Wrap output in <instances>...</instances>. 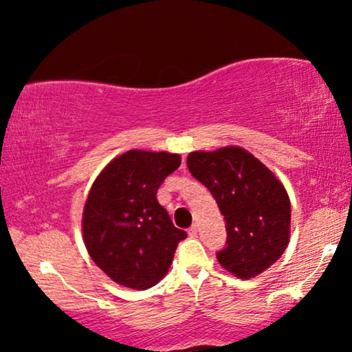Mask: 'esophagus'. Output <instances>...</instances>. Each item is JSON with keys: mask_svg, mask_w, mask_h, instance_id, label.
<instances>
[{"mask_svg": "<svg viewBox=\"0 0 352 352\" xmlns=\"http://www.w3.org/2000/svg\"><path fill=\"white\" fill-rule=\"evenodd\" d=\"M189 237H197V226L195 224L189 229Z\"/></svg>", "mask_w": 352, "mask_h": 352, "instance_id": "34e87169", "label": "esophagus"}]
</instances>
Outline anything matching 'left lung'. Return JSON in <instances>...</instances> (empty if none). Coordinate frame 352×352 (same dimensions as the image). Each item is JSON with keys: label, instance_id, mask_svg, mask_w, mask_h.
I'll return each instance as SVG.
<instances>
[{"label": "left lung", "instance_id": "8db88e82", "mask_svg": "<svg viewBox=\"0 0 352 352\" xmlns=\"http://www.w3.org/2000/svg\"><path fill=\"white\" fill-rule=\"evenodd\" d=\"M187 168L214 197L226 221L221 266L252 278L277 261L290 240V199L276 176L240 147L192 152Z\"/></svg>", "mask_w": 352, "mask_h": 352}]
</instances>
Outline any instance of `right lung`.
Wrapping results in <instances>:
<instances>
[{"instance_id": "1", "label": "right lung", "mask_w": 352, "mask_h": 352, "mask_svg": "<svg viewBox=\"0 0 352 352\" xmlns=\"http://www.w3.org/2000/svg\"><path fill=\"white\" fill-rule=\"evenodd\" d=\"M181 165L166 152L129 151L110 162L91 187L83 237L93 261L120 285L147 290L170 269L187 237L158 204L162 182Z\"/></svg>"}]
</instances>
